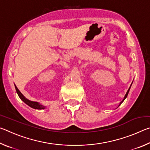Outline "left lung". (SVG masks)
I'll use <instances>...</instances> for the list:
<instances>
[{"instance_id":"8db88e82","label":"left lung","mask_w":150,"mask_h":150,"mask_svg":"<svg viewBox=\"0 0 150 150\" xmlns=\"http://www.w3.org/2000/svg\"><path fill=\"white\" fill-rule=\"evenodd\" d=\"M132 84H131V85H132ZM131 85H130V88H129V89L128 90V91H127V93H126V94L125 95V96H124V99L121 101L120 102V105H119V106H120L122 103H123V101L126 99V98L127 97V96H128V93H129V91H130V87H131Z\"/></svg>"}]
</instances>
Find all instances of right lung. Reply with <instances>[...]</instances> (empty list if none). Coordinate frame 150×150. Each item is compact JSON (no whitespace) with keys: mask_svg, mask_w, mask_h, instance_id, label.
<instances>
[{"mask_svg":"<svg viewBox=\"0 0 150 150\" xmlns=\"http://www.w3.org/2000/svg\"><path fill=\"white\" fill-rule=\"evenodd\" d=\"M15 86V88H16V93L18 94V95L20 97V99H21L23 102H24L26 104V105H28L30 107L32 108H34V109H39V110H41V109H44L45 108V106H43L41 104H40L38 102H34V101H32V100H30L28 99H27V98L25 97V96L22 95L21 93V92L18 90V88H17V87L16 85H14Z\"/></svg>","mask_w":150,"mask_h":150,"instance_id":"add662e5","label":"right lung"}]
</instances>
